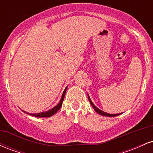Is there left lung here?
Instances as JSON below:
<instances>
[{"instance_id": "obj_1", "label": "left lung", "mask_w": 153, "mask_h": 153, "mask_svg": "<svg viewBox=\"0 0 153 153\" xmlns=\"http://www.w3.org/2000/svg\"><path fill=\"white\" fill-rule=\"evenodd\" d=\"M88 100H89V101H90L91 106H93V108H94V110L96 111L97 112L98 114H101V115H102V116H105V117H116V116H118V115L121 114H122V113H120V114H111L106 113V112H104V111H103L99 109V108H98L97 107L95 106L94 103H93L92 101H91V100L90 99V97H89V96H88Z\"/></svg>"}]
</instances>
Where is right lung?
Here are the masks:
<instances>
[{
	"label": "right lung",
	"instance_id": "add662e5",
	"mask_svg": "<svg viewBox=\"0 0 153 153\" xmlns=\"http://www.w3.org/2000/svg\"><path fill=\"white\" fill-rule=\"evenodd\" d=\"M66 89H67V87H66V88L65 89L64 92H63L62 98H61V100L59 101L58 104H57L56 106H54L53 108H52V109L47 111L42 112V113H39V114H30V113H27V112H25V111H24V112H25V113H26V114H28L34 116V117H52V116L54 115V114L57 113V111H58L59 108H61V106H62L63 100H64V98H65V93H66Z\"/></svg>",
	"mask_w": 153,
	"mask_h": 153
}]
</instances>
